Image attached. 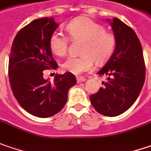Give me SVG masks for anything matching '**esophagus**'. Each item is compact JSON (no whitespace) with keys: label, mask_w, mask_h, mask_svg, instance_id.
<instances>
[{"label":"esophagus","mask_w":151,"mask_h":151,"mask_svg":"<svg viewBox=\"0 0 151 151\" xmlns=\"http://www.w3.org/2000/svg\"><path fill=\"white\" fill-rule=\"evenodd\" d=\"M76 81H77V83H81V82L85 81L86 79H85V78H83V77H77V78H76Z\"/></svg>","instance_id":"34e87169"}]
</instances>
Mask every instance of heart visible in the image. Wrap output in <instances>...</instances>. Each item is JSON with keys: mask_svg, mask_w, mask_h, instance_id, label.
I'll use <instances>...</instances> for the list:
<instances>
[{"mask_svg": "<svg viewBox=\"0 0 151 151\" xmlns=\"http://www.w3.org/2000/svg\"><path fill=\"white\" fill-rule=\"evenodd\" d=\"M72 41L81 42L79 58H69L61 64L62 70L74 75L90 71L93 64L104 65L111 58L116 47L114 35L105 32L104 28L87 17L71 20L65 27ZM68 39L55 31L50 35L49 48L58 57L67 52Z\"/></svg>", "mask_w": 151, "mask_h": 151, "instance_id": "heart-1", "label": "heart"}]
</instances>
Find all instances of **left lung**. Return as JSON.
Returning a JSON list of instances; mask_svg holds the SVG:
<instances>
[{"instance_id":"1","label":"left lung","mask_w":151,"mask_h":151,"mask_svg":"<svg viewBox=\"0 0 151 151\" xmlns=\"http://www.w3.org/2000/svg\"><path fill=\"white\" fill-rule=\"evenodd\" d=\"M116 38L109 60L98 72L107 76L104 87L90 96L94 109L106 116H116L129 109L139 95L145 79V66L139 40L120 19H107Z\"/></svg>"}]
</instances>
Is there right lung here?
<instances>
[{
	"mask_svg": "<svg viewBox=\"0 0 151 151\" xmlns=\"http://www.w3.org/2000/svg\"><path fill=\"white\" fill-rule=\"evenodd\" d=\"M58 24L52 18L35 19L14 38L8 65L12 91L19 104L35 116L47 118L63 109L75 76L66 72L53 81L44 79L43 70H56L58 64L49 48V37Z\"/></svg>",
	"mask_w": 151,
	"mask_h": 151,
	"instance_id": "obj_1",
	"label": "right lung"
}]
</instances>
